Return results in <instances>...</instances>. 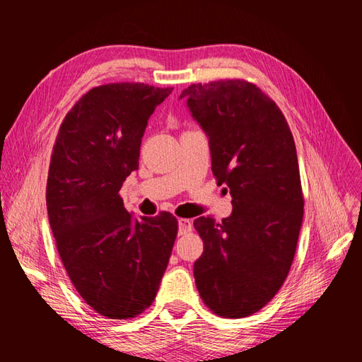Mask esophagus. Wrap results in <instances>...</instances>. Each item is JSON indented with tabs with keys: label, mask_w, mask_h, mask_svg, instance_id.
Returning a JSON list of instances; mask_svg holds the SVG:
<instances>
[{
	"label": "esophagus",
	"mask_w": 362,
	"mask_h": 362,
	"mask_svg": "<svg viewBox=\"0 0 362 362\" xmlns=\"http://www.w3.org/2000/svg\"><path fill=\"white\" fill-rule=\"evenodd\" d=\"M193 230V222H191L189 219H179V233L180 235H185L188 232H191Z\"/></svg>",
	"instance_id": "34e87169"
}]
</instances>
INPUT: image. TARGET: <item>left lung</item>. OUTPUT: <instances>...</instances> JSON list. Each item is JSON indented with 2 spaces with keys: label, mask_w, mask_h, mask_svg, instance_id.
Here are the masks:
<instances>
[{
  "label": "left lung",
  "mask_w": 362,
  "mask_h": 362,
  "mask_svg": "<svg viewBox=\"0 0 362 362\" xmlns=\"http://www.w3.org/2000/svg\"><path fill=\"white\" fill-rule=\"evenodd\" d=\"M182 98L209 136L213 175L233 205L222 222L194 221L204 241L196 286L218 316H250L279 292L296 255L303 194L294 138L276 104L244 79L193 83Z\"/></svg>",
  "instance_id": "left-lung-1"
}]
</instances>
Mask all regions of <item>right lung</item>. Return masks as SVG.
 I'll list each match as a JSON object with an SVG mask.
<instances>
[{
    "mask_svg": "<svg viewBox=\"0 0 362 362\" xmlns=\"http://www.w3.org/2000/svg\"><path fill=\"white\" fill-rule=\"evenodd\" d=\"M171 91L138 82L91 88L52 148L46 206L59 255L86 303L109 319L149 308L173 252V214L134 219L119 196L138 169L148 119Z\"/></svg>",
    "mask_w": 362,
    "mask_h": 362,
    "instance_id": "right-lung-1",
    "label": "right lung"
}]
</instances>
